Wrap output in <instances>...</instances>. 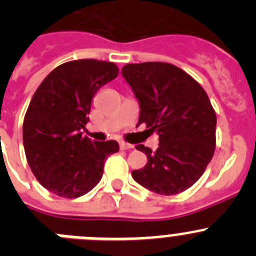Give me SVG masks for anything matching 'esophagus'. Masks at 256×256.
Returning a JSON list of instances; mask_svg holds the SVG:
<instances>
[{"label": "esophagus", "instance_id": "esophagus-1", "mask_svg": "<svg viewBox=\"0 0 256 256\" xmlns=\"http://www.w3.org/2000/svg\"><path fill=\"white\" fill-rule=\"evenodd\" d=\"M131 148H132V145L128 144V142H120V149L121 150H128V149H131Z\"/></svg>", "mask_w": 256, "mask_h": 256}]
</instances>
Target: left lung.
<instances>
[{
    "label": "left lung",
    "mask_w": 256,
    "mask_h": 256,
    "mask_svg": "<svg viewBox=\"0 0 256 256\" xmlns=\"http://www.w3.org/2000/svg\"><path fill=\"white\" fill-rule=\"evenodd\" d=\"M122 76L140 104L139 125L159 135L155 152L136 145L148 163L132 170V178L158 194L188 190L216 149V112L206 90L184 70L163 62L126 64Z\"/></svg>",
    "instance_id": "8db88e82"
}]
</instances>
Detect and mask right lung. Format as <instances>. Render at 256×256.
I'll return each instance as SVG.
<instances>
[{
    "label": "right lung",
    "mask_w": 256,
    "mask_h": 256,
    "mask_svg": "<svg viewBox=\"0 0 256 256\" xmlns=\"http://www.w3.org/2000/svg\"><path fill=\"white\" fill-rule=\"evenodd\" d=\"M118 76L112 62L80 59L48 74L31 98L22 140L31 172L54 194L77 198L98 184L107 156L117 142L82 136L96 92Z\"/></svg>",
    "instance_id": "obj_1"
}]
</instances>
